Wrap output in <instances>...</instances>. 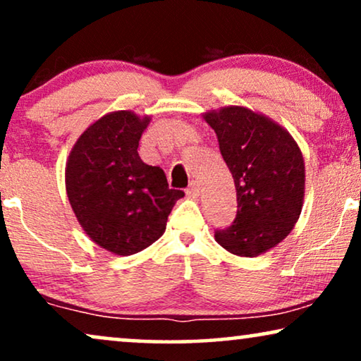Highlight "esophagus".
Masks as SVG:
<instances>
[{
  "label": "esophagus",
  "mask_w": 361,
  "mask_h": 361,
  "mask_svg": "<svg viewBox=\"0 0 361 361\" xmlns=\"http://www.w3.org/2000/svg\"><path fill=\"white\" fill-rule=\"evenodd\" d=\"M186 193H188L190 196H193V198H196V196H200V185H198V181H191L188 188H186Z\"/></svg>",
  "instance_id": "1"
}]
</instances>
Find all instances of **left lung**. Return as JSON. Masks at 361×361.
I'll return each instance as SVG.
<instances>
[{
    "instance_id": "obj_1",
    "label": "left lung",
    "mask_w": 361,
    "mask_h": 361,
    "mask_svg": "<svg viewBox=\"0 0 361 361\" xmlns=\"http://www.w3.org/2000/svg\"><path fill=\"white\" fill-rule=\"evenodd\" d=\"M221 157L233 176L236 218L214 240L236 257L267 253L290 235L305 198L302 149L271 118L246 106H223L204 113Z\"/></svg>"
}]
</instances>
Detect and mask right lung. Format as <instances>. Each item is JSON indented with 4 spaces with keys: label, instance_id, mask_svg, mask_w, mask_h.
I'll use <instances>...</instances> for the list:
<instances>
[{
    "label": "right lung",
    "instance_id": "right-lung-1",
    "mask_svg": "<svg viewBox=\"0 0 361 361\" xmlns=\"http://www.w3.org/2000/svg\"><path fill=\"white\" fill-rule=\"evenodd\" d=\"M152 116L111 111L86 128L65 168L70 204L85 233L118 257L148 248L165 233L168 214L185 193L165 171L141 161L138 145Z\"/></svg>",
    "mask_w": 361,
    "mask_h": 361
}]
</instances>
